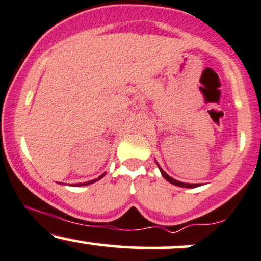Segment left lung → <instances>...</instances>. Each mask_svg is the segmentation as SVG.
<instances>
[{"instance_id":"1","label":"left lung","mask_w":261,"mask_h":261,"mask_svg":"<svg viewBox=\"0 0 261 261\" xmlns=\"http://www.w3.org/2000/svg\"><path fill=\"white\" fill-rule=\"evenodd\" d=\"M155 163H157V162H155ZM157 166H158V168H160V170H161V174H162V176H163V178L166 179L167 181H169L170 184L176 185V187H180V188H196V187H200V185H201V184H189V182H182V181L175 180L174 178H172V176H169L168 174H167L166 172H164L163 169L161 168L160 164L157 163Z\"/></svg>"}]
</instances>
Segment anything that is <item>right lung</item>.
Here are the masks:
<instances>
[{"instance_id":"right-lung-1","label":"right lung","mask_w":261,"mask_h":261,"mask_svg":"<svg viewBox=\"0 0 261 261\" xmlns=\"http://www.w3.org/2000/svg\"><path fill=\"white\" fill-rule=\"evenodd\" d=\"M106 175V173H103V174L101 175H99L98 176L97 179H93V180H91V181H86V182H79V184L77 185H74V187H85V185H89V184H93V182H95V181H98V180H100L101 178H103V176Z\"/></svg>"}]
</instances>
